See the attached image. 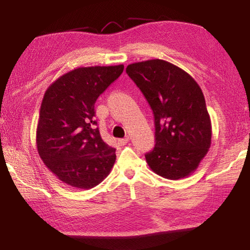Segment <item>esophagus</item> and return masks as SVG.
I'll return each mask as SVG.
<instances>
[{"label":"esophagus","instance_id":"1","mask_svg":"<svg viewBox=\"0 0 250 250\" xmlns=\"http://www.w3.org/2000/svg\"><path fill=\"white\" fill-rule=\"evenodd\" d=\"M128 141H129V138H128V136H125L124 139L118 140V145H119V146H125L126 143H127Z\"/></svg>","mask_w":250,"mask_h":250}]
</instances>
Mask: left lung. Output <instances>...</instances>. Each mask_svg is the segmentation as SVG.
Returning <instances> with one entry per match:
<instances>
[{
    "instance_id": "8db88e82",
    "label": "left lung",
    "mask_w": 250,
    "mask_h": 250,
    "mask_svg": "<svg viewBox=\"0 0 250 250\" xmlns=\"http://www.w3.org/2000/svg\"><path fill=\"white\" fill-rule=\"evenodd\" d=\"M126 73L155 118L156 145L146 155L149 167L168 180L189 176L211 143L210 117L200 86L187 71L160 59L131 63Z\"/></svg>"
}]
</instances>
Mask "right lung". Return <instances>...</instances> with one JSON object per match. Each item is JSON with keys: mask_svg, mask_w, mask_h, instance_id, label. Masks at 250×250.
<instances>
[{"mask_svg": "<svg viewBox=\"0 0 250 250\" xmlns=\"http://www.w3.org/2000/svg\"><path fill=\"white\" fill-rule=\"evenodd\" d=\"M123 70L124 64L78 67L54 81L44 93L37 151L47 168L68 186L92 189L114 166L116 149L95 127L94 104Z\"/></svg>", "mask_w": 250, "mask_h": 250, "instance_id": "obj_1", "label": "right lung"}]
</instances>
